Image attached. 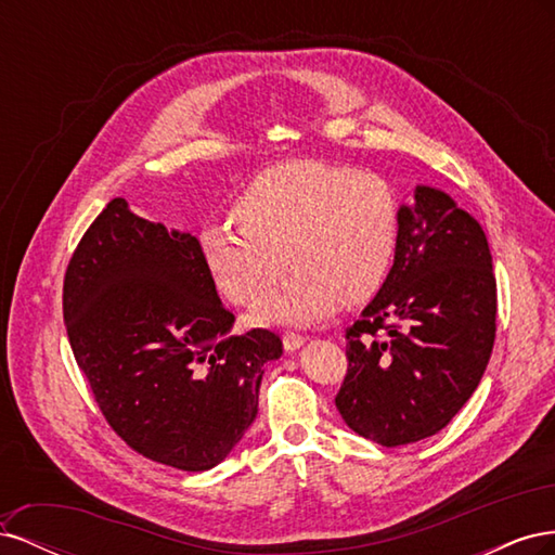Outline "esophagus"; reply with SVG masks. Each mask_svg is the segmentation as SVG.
Returning <instances> with one entry per match:
<instances>
[{"mask_svg":"<svg viewBox=\"0 0 555 555\" xmlns=\"http://www.w3.org/2000/svg\"><path fill=\"white\" fill-rule=\"evenodd\" d=\"M282 343H284V349H287V351H296V349H300V347L306 345V335L294 333V331H287V333H284Z\"/></svg>","mask_w":555,"mask_h":555,"instance_id":"34e87169","label":"esophagus"}]
</instances>
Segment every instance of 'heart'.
Instances as JSON below:
<instances>
[{
	"instance_id": "1",
	"label": "heart",
	"mask_w": 555,
	"mask_h": 555,
	"mask_svg": "<svg viewBox=\"0 0 555 555\" xmlns=\"http://www.w3.org/2000/svg\"><path fill=\"white\" fill-rule=\"evenodd\" d=\"M233 220L206 224L198 247L231 300L251 304L284 273L280 289L251 312L257 324L306 326L345 298L363 304L389 275L398 245V204L389 184L319 159L273 166L233 204Z\"/></svg>"
}]
</instances>
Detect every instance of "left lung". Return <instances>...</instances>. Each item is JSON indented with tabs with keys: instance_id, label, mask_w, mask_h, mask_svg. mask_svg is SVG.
<instances>
[{
	"instance_id": "obj_1",
	"label": "left lung",
	"mask_w": 555,
	"mask_h": 555,
	"mask_svg": "<svg viewBox=\"0 0 555 555\" xmlns=\"http://www.w3.org/2000/svg\"><path fill=\"white\" fill-rule=\"evenodd\" d=\"M486 233L447 192L416 184L398 208L393 266L347 331L345 424L382 447L440 433L475 393L495 340Z\"/></svg>"
}]
</instances>
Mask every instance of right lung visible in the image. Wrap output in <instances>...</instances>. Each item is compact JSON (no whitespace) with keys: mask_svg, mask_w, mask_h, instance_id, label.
Here are the masks:
<instances>
[{"mask_svg":"<svg viewBox=\"0 0 555 555\" xmlns=\"http://www.w3.org/2000/svg\"><path fill=\"white\" fill-rule=\"evenodd\" d=\"M233 317L188 231L113 198L64 278V324L106 422L145 459L184 473L222 463L257 418L263 363L282 357L266 328L231 335Z\"/></svg>","mask_w":555,"mask_h":555,"instance_id":"obj_1","label":"right lung"}]
</instances>
